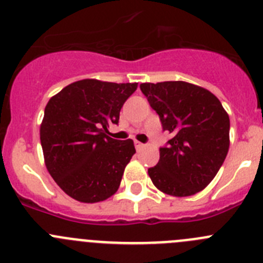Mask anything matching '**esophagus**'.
<instances>
[{"instance_id": "34e87169", "label": "esophagus", "mask_w": 263, "mask_h": 263, "mask_svg": "<svg viewBox=\"0 0 263 263\" xmlns=\"http://www.w3.org/2000/svg\"><path fill=\"white\" fill-rule=\"evenodd\" d=\"M135 148H136L137 151H140V149L144 148V144L140 143V141H135Z\"/></svg>"}]
</instances>
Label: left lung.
<instances>
[{"label": "left lung", "instance_id": "1", "mask_svg": "<svg viewBox=\"0 0 263 263\" xmlns=\"http://www.w3.org/2000/svg\"><path fill=\"white\" fill-rule=\"evenodd\" d=\"M140 89L156 110L163 131L171 134L159 148V161L148 168L162 192L185 197L214 179L230 148V118L209 90L185 82L144 83Z\"/></svg>", "mask_w": 263, "mask_h": 263}]
</instances>
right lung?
I'll return each mask as SVG.
<instances>
[{"label": "right lung", "instance_id": "obj_1", "mask_svg": "<svg viewBox=\"0 0 263 263\" xmlns=\"http://www.w3.org/2000/svg\"><path fill=\"white\" fill-rule=\"evenodd\" d=\"M137 83L75 82L49 100L40 128L45 165L70 197L98 202L119 188L135 146L107 136Z\"/></svg>", "mask_w": 263, "mask_h": 263}]
</instances>
